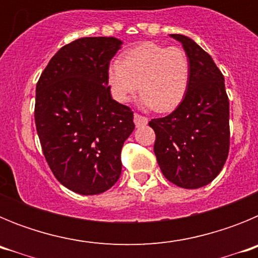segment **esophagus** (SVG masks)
<instances>
[{"instance_id":"34e87169","label":"esophagus","mask_w":258,"mask_h":258,"mask_svg":"<svg viewBox=\"0 0 258 258\" xmlns=\"http://www.w3.org/2000/svg\"><path fill=\"white\" fill-rule=\"evenodd\" d=\"M147 122H149V118L140 115V113H134V124H136V126H143Z\"/></svg>"}]
</instances>
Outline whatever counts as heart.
Masks as SVG:
<instances>
[{
    "mask_svg": "<svg viewBox=\"0 0 258 258\" xmlns=\"http://www.w3.org/2000/svg\"><path fill=\"white\" fill-rule=\"evenodd\" d=\"M190 59L181 47L147 41L125 50L107 71L113 98L126 103L140 88L142 104L165 113L183 102L190 83Z\"/></svg>",
    "mask_w": 258,
    "mask_h": 258,
    "instance_id": "b5f03b06",
    "label": "heart"
}]
</instances>
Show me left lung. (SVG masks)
Instances as JSON below:
<instances>
[{"instance_id": "1", "label": "left lung", "mask_w": 258, "mask_h": 258, "mask_svg": "<svg viewBox=\"0 0 258 258\" xmlns=\"http://www.w3.org/2000/svg\"><path fill=\"white\" fill-rule=\"evenodd\" d=\"M179 41L190 59V83L183 102L170 115L149 122L156 140L154 152L165 178L182 188L213 181L230 149V108L225 79L208 52L183 35Z\"/></svg>"}]
</instances>
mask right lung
<instances>
[{"label":"right lung","instance_id":"obj_1","mask_svg":"<svg viewBox=\"0 0 258 258\" xmlns=\"http://www.w3.org/2000/svg\"><path fill=\"white\" fill-rule=\"evenodd\" d=\"M115 37H83L50 59L36 85L35 122L52 174L81 195L111 188L121 174L133 111L113 101L109 60L121 47Z\"/></svg>","mask_w":258,"mask_h":258}]
</instances>
